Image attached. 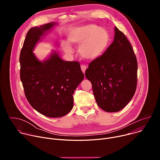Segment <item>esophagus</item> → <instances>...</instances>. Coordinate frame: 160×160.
Wrapping results in <instances>:
<instances>
[{
    "label": "esophagus",
    "instance_id": "esophagus-1",
    "mask_svg": "<svg viewBox=\"0 0 160 160\" xmlns=\"http://www.w3.org/2000/svg\"><path fill=\"white\" fill-rule=\"evenodd\" d=\"M86 69H87V66L85 65H83V64L81 65V70L83 73H85Z\"/></svg>",
    "mask_w": 160,
    "mask_h": 160
}]
</instances>
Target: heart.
Wrapping results in <instances>:
<instances>
[{"label":"heart","instance_id":"1","mask_svg":"<svg viewBox=\"0 0 160 160\" xmlns=\"http://www.w3.org/2000/svg\"><path fill=\"white\" fill-rule=\"evenodd\" d=\"M68 38L72 45L75 46L80 45L79 55L87 61H94L101 57L110 41L107 30L96 25H87L75 28L69 33ZM62 47L66 52H72V48L68 43L62 42Z\"/></svg>","mask_w":160,"mask_h":160}]
</instances>
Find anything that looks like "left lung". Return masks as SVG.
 I'll list each match as a JSON object with an SVG mask.
<instances>
[{"label": "left lung", "instance_id": "left-lung-1", "mask_svg": "<svg viewBox=\"0 0 160 160\" xmlns=\"http://www.w3.org/2000/svg\"><path fill=\"white\" fill-rule=\"evenodd\" d=\"M138 61L123 32L115 27L112 43L85 71L98 105L106 112H117L133 98L138 83Z\"/></svg>", "mask_w": 160, "mask_h": 160}]
</instances>
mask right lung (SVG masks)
Listing matches in <instances>:
<instances>
[{"label":"right lung","mask_w":160,"mask_h":160,"mask_svg":"<svg viewBox=\"0 0 160 160\" xmlns=\"http://www.w3.org/2000/svg\"><path fill=\"white\" fill-rule=\"evenodd\" d=\"M54 22L33 27L28 32L19 56L20 78L30 104L42 115L62 117L73 107V93L84 75L78 61H63L56 51L39 61L33 51Z\"/></svg>","instance_id":"obj_1"}]
</instances>
